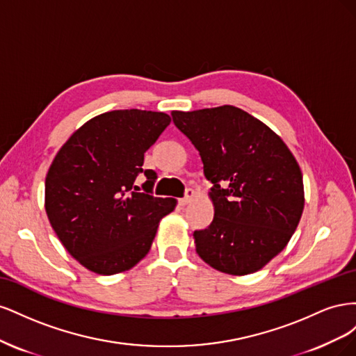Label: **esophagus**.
<instances>
[{
    "label": "esophagus",
    "mask_w": 356,
    "mask_h": 356,
    "mask_svg": "<svg viewBox=\"0 0 356 356\" xmlns=\"http://www.w3.org/2000/svg\"><path fill=\"white\" fill-rule=\"evenodd\" d=\"M196 197V191L193 190V188H188L187 191H186V196L182 197V199H179L178 200V203L181 204V207H186V204H188V203H191V200Z\"/></svg>",
    "instance_id": "obj_1"
}]
</instances>
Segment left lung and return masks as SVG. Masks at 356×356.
I'll use <instances>...</instances> for the list:
<instances>
[{"label": "left lung", "instance_id": "1", "mask_svg": "<svg viewBox=\"0 0 356 356\" xmlns=\"http://www.w3.org/2000/svg\"><path fill=\"white\" fill-rule=\"evenodd\" d=\"M212 182L213 220L193 233L215 270L243 276L263 268L296 232L305 208L303 175L281 136L233 105L172 111Z\"/></svg>", "mask_w": 356, "mask_h": 356}]
</instances>
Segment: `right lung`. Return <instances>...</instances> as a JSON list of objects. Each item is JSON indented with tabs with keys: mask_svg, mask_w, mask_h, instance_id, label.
<instances>
[{
	"mask_svg": "<svg viewBox=\"0 0 356 356\" xmlns=\"http://www.w3.org/2000/svg\"><path fill=\"white\" fill-rule=\"evenodd\" d=\"M170 123L165 113L115 110L96 115L60 147L46 177V212L65 250L88 270L115 275L148 254L160 220L177 207L149 195L156 172L144 153ZM147 177L143 193L134 186Z\"/></svg>",
	"mask_w": 356,
	"mask_h": 356,
	"instance_id": "obj_1",
	"label": "right lung"
}]
</instances>
